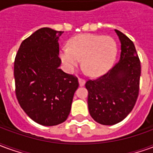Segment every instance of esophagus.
Masks as SVG:
<instances>
[{"mask_svg":"<svg viewBox=\"0 0 153 153\" xmlns=\"http://www.w3.org/2000/svg\"><path fill=\"white\" fill-rule=\"evenodd\" d=\"M79 86H83L85 84V80L83 79H81V78H79Z\"/></svg>","mask_w":153,"mask_h":153,"instance_id":"esophagus-1","label":"esophagus"}]
</instances>
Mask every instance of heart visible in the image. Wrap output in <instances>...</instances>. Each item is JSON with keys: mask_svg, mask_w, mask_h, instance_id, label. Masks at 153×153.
I'll use <instances>...</instances> for the list:
<instances>
[{"mask_svg": "<svg viewBox=\"0 0 153 153\" xmlns=\"http://www.w3.org/2000/svg\"><path fill=\"white\" fill-rule=\"evenodd\" d=\"M117 46L115 40L108 36L81 34L70 39L69 48L60 51L62 62L70 72L79 66L83 60V67L93 77L106 73L115 60Z\"/></svg>", "mask_w": 153, "mask_h": 153, "instance_id": "b5f03b06", "label": "heart"}]
</instances>
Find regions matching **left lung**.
<instances>
[{
	"mask_svg": "<svg viewBox=\"0 0 153 153\" xmlns=\"http://www.w3.org/2000/svg\"><path fill=\"white\" fill-rule=\"evenodd\" d=\"M115 31L121 43L120 61L107 73L85 83L90 115L104 125L123 120L131 112L139 92L141 65L134 44L123 33Z\"/></svg>",
	"mask_w": 153,
	"mask_h": 153,
	"instance_id": "8db88e82",
	"label": "left lung"
}]
</instances>
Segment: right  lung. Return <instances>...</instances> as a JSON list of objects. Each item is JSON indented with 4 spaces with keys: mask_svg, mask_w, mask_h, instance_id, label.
Returning a JSON list of instances; mask_svg holds the SVG:
<instances>
[{
    "mask_svg": "<svg viewBox=\"0 0 153 153\" xmlns=\"http://www.w3.org/2000/svg\"><path fill=\"white\" fill-rule=\"evenodd\" d=\"M63 33L42 28L22 42L14 65L15 94L21 108L39 125L53 126L70 115L78 78L59 69L58 39Z\"/></svg>",
    "mask_w": 153,
    "mask_h": 153,
    "instance_id": "1",
    "label": "right lung"
}]
</instances>
